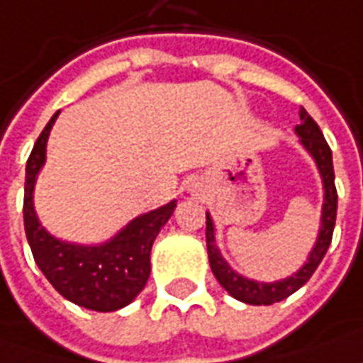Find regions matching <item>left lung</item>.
Listing matches in <instances>:
<instances>
[{"label":"left lung","instance_id":"left-lung-1","mask_svg":"<svg viewBox=\"0 0 363 363\" xmlns=\"http://www.w3.org/2000/svg\"><path fill=\"white\" fill-rule=\"evenodd\" d=\"M299 118L301 124L295 126L297 136L301 138V144L306 146V150L313 157L318 164L321 181H323V208H321V227H319L318 241L315 247L311 249V253L307 257V263L294 273L291 277L281 279L275 283H259L253 279H247L243 275H239L237 271L229 267V263L220 257V251L215 245V227L211 215H206V251H208V263L213 269V275L217 277V281L229 291V294L249 306H271L277 303L285 297L295 294L299 287H303L309 277L313 275V271L318 269L323 255L328 253V247L331 243V235L335 227V215H337V191H335V174H333V160H331V148L325 143L323 134L319 130L318 122L307 114L306 108L299 110Z\"/></svg>","mask_w":363,"mask_h":363}]
</instances>
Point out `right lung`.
<instances>
[{
	"instance_id": "obj_1",
	"label": "right lung",
	"mask_w": 363,
	"mask_h": 363,
	"mask_svg": "<svg viewBox=\"0 0 363 363\" xmlns=\"http://www.w3.org/2000/svg\"><path fill=\"white\" fill-rule=\"evenodd\" d=\"M56 112L33 144L26 164L23 225L33 259L45 279L76 306L94 311H116L144 289L150 275V249L158 231L170 219L177 201L130 220L102 245H74L52 237L33 211V184L45 162V143Z\"/></svg>"
}]
</instances>
